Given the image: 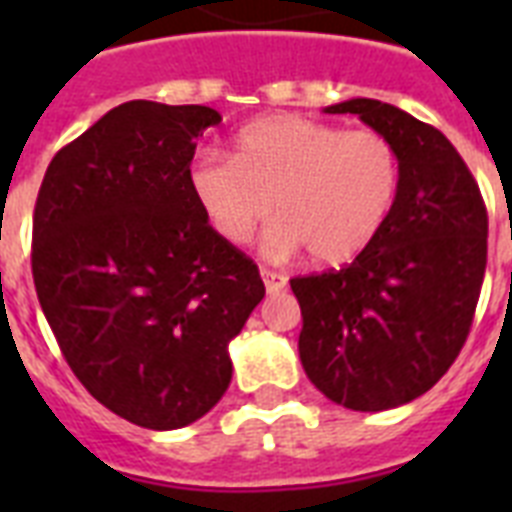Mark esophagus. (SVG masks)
Returning <instances> with one entry per match:
<instances>
[{
  "mask_svg": "<svg viewBox=\"0 0 512 512\" xmlns=\"http://www.w3.org/2000/svg\"><path fill=\"white\" fill-rule=\"evenodd\" d=\"M260 276L265 281V292L268 295H279L281 289L287 287V276L279 271H271V268H260Z\"/></svg>",
  "mask_w": 512,
  "mask_h": 512,
  "instance_id": "1",
  "label": "esophagus"
}]
</instances>
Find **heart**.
Listing matches in <instances>:
<instances>
[{"label":"heart","mask_w":512,"mask_h":512,"mask_svg":"<svg viewBox=\"0 0 512 512\" xmlns=\"http://www.w3.org/2000/svg\"><path fill=\"white\" fill-rule=\"evenodd\" d=\"M188 188L220 239L244 244L273 212L271 257L308 249L321 265L348 263L388 220L398 191V156L372 130L345 132L305 116H263L236 135L233 156L204 151Z\"/></svg>","instance_id":"b5f03b06"}]
</instances>
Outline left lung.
Here are the masks:
<instances>
[{
	"mask_svg": "<svg viewBox=\"0 0 512 512\" xmlns=\"http://www.w3.org/2000/svg\"><path fill=\"white\" fill-rule=\"evenodd\" d=\"M398 156V191L372 244L340 271L292 279L308 380L353 412L428 393L468 340L486 271L489 217L478 183L444 132L401 108L353 98Z\"/></svg>",
	"mask_w": 512,
	"mask_h": 512,
	"instance_id": "8db88e82",
	"label": "left lung"
}]
</instances>
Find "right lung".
<instances>
[{
  "mask_svg": "<svg viewBox=\"0 0 512 512\" xmlns=\"http://www.w3.org/2000/svg\"><path fill=\"white\" fill-rule=\"evenodd\" d=\"M207 106L130 100L44 172L31 271L44 316L92 398L140 428L191 425L223 398L228 342L265 297L188 188Z\"/></svg>",
  "mask_w": 512,
  "mask_h": 512,
  "instance_id": "1",
  "label": "right lung"
}]
</instances>
